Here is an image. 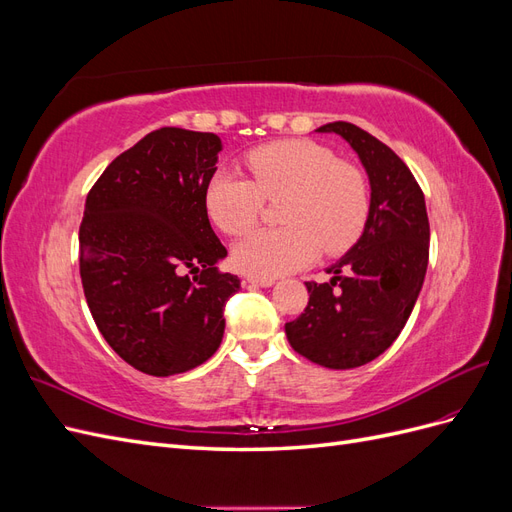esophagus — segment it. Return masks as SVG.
Returning a JSON list of instances; mask_svg holds the SVG:
<instances>
[{"label":"esophagus","instance_id":"obj_1","mask_svg":"<svg viewBox=\"0 0 512 512\" xmlns=\"http://www.w3.org/2000/svg\"><path fill=\"white\" fill-rule=\"evenodd\" d=\"M247 282L252 286H262V288H269L275 284V277H256V275H247Z\"/></svg>","mask_w":512,"mask_h":512}]
</instances>
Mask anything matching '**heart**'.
Here are the masks:
<instances>
[{"label":"heart","mask_w":512,"mask_h":512,"mask_svg":"<svg viewBox=\"0 0 512 512\" xmlns=\"http://www.w3.org/2000/svg\"><path fill=\"white\" fill-rule=\"evenodd\" d=\"M247 179L220 168L209 179L205 205L213 224L239 235L256 224L265 198H282L277 228H256L235 245V265L256 277H275L312 262L320 247L339 254L361 237L369 192L356 166L307 138H288L252 149Z\"/></svg>","instance_id":"1"}]
</instances>
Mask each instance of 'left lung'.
<instances>
[{
	"mask_svg": "<svg viewBox=\"0 0 512 512\" xmlns=\"http://www.w3.org/2000/svg\"><path fill=\"white\" fill-rule=\"evenodd\" d=\"M335 132L359 153L371 185L365 230L329 267L331 282H305L303 314L286 322L290 346L329 369H352L389 348L412 314L429 260V220L423 190L397 153L348 121Z\"/></svg>",
	"mask_w": 512,
	"mask_h": 512,
	"instance_id": "left-lung-1",
	"label": "left lung"
}]
</instances>
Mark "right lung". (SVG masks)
Segmentation results:
<instances>
[{
    "instance_id": "right-lung-1",
    "label": "right lung",
    "mask_w": 512,
    "mask_h": 512,
    "mask_svg": "<svg viewBox=\"0 0 512 512\" xmlns=\"http://www.w3.org/2000/svg\"><path fill=\"white\" fill-rule=\"evenodd\" d=\"M220 136L149 132L106 166L79 230L89 312L123 361L149 376L205 363L224 337L239 277L222 273L226 247L209 224L205 192Z\"/></svg>"
}]
</instances>
